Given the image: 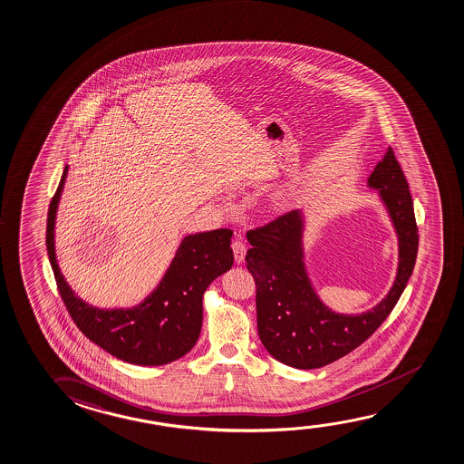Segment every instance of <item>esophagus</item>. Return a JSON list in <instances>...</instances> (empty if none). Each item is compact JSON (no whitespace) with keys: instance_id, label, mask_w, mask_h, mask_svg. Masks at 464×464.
Listing matches in <instances>:
<instances>
[{"instance_id":"obj_1","label":"esophagus","mask_w":464,"mask_h":464,"mask_svg":"<svg viewBox=\"0 0 464 464\" xmlns=\"http://www.w3.org/2000/svg\"><path fill=\"white\" fill-rule=\"evenodd\" d=\"M231 247H233L236 263L244 262V256H246V244H244L241 239H235L233 244H231Z\"/></svg>"}]
</instances>
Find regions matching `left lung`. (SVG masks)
<instances>
[{
    "instance_id": "1",
    "label": "left lung",
    "mask_w": 464,
    "mask_h": 464,
    "mask_svg": "<svg viewBox=\"0 0 464 464\" xmlns=\"http://www.w3.org/2000/svg\"><path fill=\"white\" fill-rule=\"evenodd\" d=\"M367 187L378 191L399 242V263L388 295L359 314H342L324 304L304 265L303 212L292 210L247 231L246 262L256 285V327L263 346L279 362L295 369H319L356 350L390 316L413 273L418 228L413 201L392 148L370 174Z\"/></svg>"
}]
</instances>
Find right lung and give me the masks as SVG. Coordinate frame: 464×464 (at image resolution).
Wrapping results in <instances>:
<instances>
[{
  "instance_id": "1",
  "label": "right lung",
  "mask_w": 464,
  "mask_h": 464,
  "mask_svg": "<svg viewBox=\"0 0 464 464\" xmlns=\"http://www.w3.org/2000/svg\"><path fill=\"white\" fill-rule=\"evenodd\" d=\"M67 172L65 166L49 204L46 246L59 294L74 324L91 342L124 362L164 365L185 356L201 334L204 292L215 277L233 266V231L220 228L185 236L158 287L140 304L95 308L74 295L55 256V214Z\"/></svg>"
}]
</instances>
